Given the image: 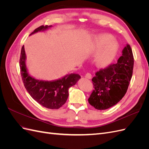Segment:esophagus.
<instances>
[{
  "mask_svg": "<svg viewBox=\"0 0 149 149\" xmlns=\"http://www.w3.org/2000/svg\"><path fill=\"white\" fill-rule=\"evenodd\" d=\"M85 78H87V79H91V78H92V75L91 74V73H88L86 74V75H85Z\"/></svg>",
  "mask_w": 149,
  "mask_h": 149,
  "instance_id": "34e87169",
  "label": "esophagus"
}]
</instances>
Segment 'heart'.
<instances>
[{
    "label": "heart",
    "instance_id": "1",
    "mask_svg": "<svg viewBox=\"0 0 149 149\" xmlns=\"http://www.w3.org/2000/svg\"><path fill=\"white\" fill-rule=\"evenodd\" d=\"M111 37L108 35H101L97 38L96 48L100 49L104 44L110 40ZM118 45L114 41H109L104 46L97 54L96 61L100 66L109 65L114 58Z\"/></svg>",
    "mask_w": 149,
    "mask_h": 149
}]
</instances>
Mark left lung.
Here are the masks:
<instances>
[{
	"instance_id": "8db88e82",
	"label": "left lung",
	"mask_w": 149,
	"mask_h": 149,
	"mask_svg": "<svg viewBox=\"0 0 149 149\" xmlns=\"http://www.w3.org/2000/svg\"><path fill=\"white\" fill-rule=\"evenodd\" d=\"M134 68V56L129 45L123 50L116 64L97 71L92 81L94 89L88 99L92 106L104 110L116 105L127 91Z\"/></svg>"
}]
</instances>
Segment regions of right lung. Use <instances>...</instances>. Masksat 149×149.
<instances>
[{"label": "right lung", "mask_w": 149, "mask_h": 149, "mask_svg": "<svg viewBox=\"0 0 149 149\" xmlns=\"http://www.w3.org/2000/svg\"><path fill=\"white\" fill-rule=\"evenodd\" d=\"M50 26H40L30 35ZM25 60L26 55L23 46L20 57V68L22 79L26 91L35 101L43 107L51 109H59L67 100L69 88L76 84L81 76L78 74L71 73L52 81L36 79L28 74Z\"/></svg>", "instance_id": "1"}]
</instances>
